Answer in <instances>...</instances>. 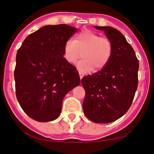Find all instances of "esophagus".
Wrapping results in <instances>:
<instances>
[{"mask_svg": "<svg viewBox=\"0 0 154 154\" xmlns=\"http://www.w3.org/2000/svg\"><path fill=\"white\" fill-rule=\"evenodd\" d=\"M79 77H80V79H82V78H83V77L84 76V74H83V72H79Z\"/></svg>", "mask_w": 154, "mask_h": 154, "instance_id": "esophagus-1", "label": "esophagus"}]
</instances>
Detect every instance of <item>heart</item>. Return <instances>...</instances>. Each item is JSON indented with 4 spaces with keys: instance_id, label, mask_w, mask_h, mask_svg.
I'll return each mask as SVG.
<instances>
[{
    "instance_id": "b5f03b06",
    "label": "heart",
    "mask_w": 154,
    "mask_h": 154,
    "mask_svg": "<svg viewBox=\"0 0 154 154\" xmlns=\"http://www.w3.org/2000/svg\"><path fill=\"white\" fill-rule=\"evenodd\" d=\"M77 64V68L82 72L94 69L101 70L109 63L113 54V44L107 38L101 37L90 30H83L75 36L73 40L66 41L63 48L65 60L70 64Z\"/></svg>"
}]
</instances>
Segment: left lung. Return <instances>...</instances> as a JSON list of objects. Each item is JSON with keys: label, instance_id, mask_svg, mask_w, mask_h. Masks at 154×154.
<instances>
[{"label": "left lung", "instance_id": "8db88e82", "mask_svg": "<svg viewBox=\"0 0 154 154\" xmlns=\"http://www.w3.org/2000/svg\"><path fill=\"white\" fill-rule=\"evenodd\" d=\"M113 44V54L104 69L83 77V112L93 122L106 124L120 118L131 106L138 85L139 60L125 36L111 26H97Z\"/></svg>", "mask_w": 154, "mask_h": 154}]
</instances>
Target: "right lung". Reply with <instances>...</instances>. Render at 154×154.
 Returning a JSON list of instances; mask_svg holds the SVG:
<instances>
[{"label":"right lung","mask_w":154,"mask_h":154,"mask_svg":"<svg viewBox=\"0 0 154 154\" xmlns=\"http://www.w3.org/2000/svg\"><path fill=\"white\" fill-rule=\"evenodd\" d=\"M77 32L66 24L48 25L28 35L16 55L15 93L21 107L41 122L57 119L66 94L80 83L79 72L64 58L66 41Z\"/></svg>","instance_id":"1"}]
</instances>
